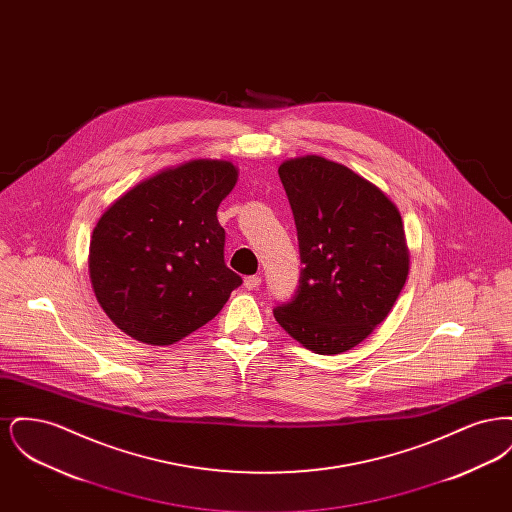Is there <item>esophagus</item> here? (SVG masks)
<instances>
[{"instance_id": "obj_1", "label": "esophagus", "mask_w": 512, "mask_h": 512, "mask_svg": "<svg viewBox=\"0 0 512 512\" xmlns=\"http://www.w3.org/2000/svg\"><path fill=\"white\" fill-rule=\"evenodd\" d=\"M244 286L247 290H255V288H259V286H261V276H257V274H253V276H245Z\"/></svg>"}]
</instances>
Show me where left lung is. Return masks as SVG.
Wrapping results in <instances>:
<instances>
[{
    "label": "left lung",
    "instance_id": "8db88e82",
    "mask_svg": "<svg viewBox=\"0 0 512 512\" xmlns=\"http://www.w3.org/2000/svg\"><path fill=\"white\" fill-rule=\"evenodd\" d=\"M278 174L305 267L274 318L313 353H345L386 320L409 276L399 209L376 184L320 155L288 159Z\"/></svg>",
    "mask_w": 512,
    "mask_h": 512
}]
</instances>
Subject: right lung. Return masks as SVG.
<instances>
[{
	"label": "right lung",
	"instance_id": "right-lung-1",
	"mask_svg": "<svg viewBox=\"0 0 512 512\" xmlns=\"http://www.w3.org/2000/svg\"><path fill=\"white\" fill-rule=\"evenodd\" d=\"M238 167L194 159L157 172L99 217L88 270L105 315L134 340L171 345L217 317L242 278L224 265L220 201Z\"/></svg>",
	"mask_w": 512,
	"mask_h": 512
}]
</instances>
